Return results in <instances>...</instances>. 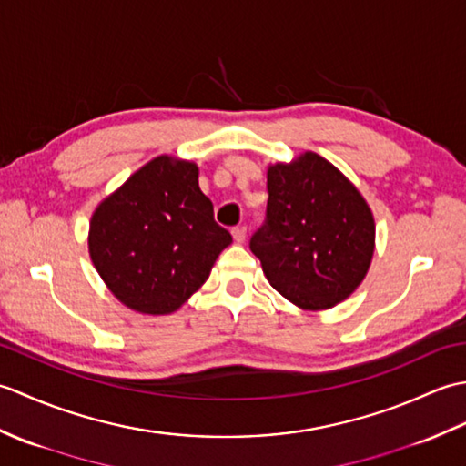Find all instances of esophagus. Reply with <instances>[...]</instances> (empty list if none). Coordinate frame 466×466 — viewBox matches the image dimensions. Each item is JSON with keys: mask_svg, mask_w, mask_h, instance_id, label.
Returning <instances> with one entry per match:
<instances>
[{"mask_svg": "<svg viewBox=\"0 0 466 466\" xmlns=\"http://www.w3.org/2000/svg\"><path fill=\"white\" fill-rule=\"evenodd\" d=\"M232 236H234V242H236V244H244V240H246V228H244V226L234 228Z\"/></svg>", "mask_w": 466, "mask_h": 466, "instance_id": "34e87169", "label": "esophagus"}]
</instances>
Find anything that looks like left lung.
Here are the masks:
<instances>
[{"mask_svg":"<svg viewBox=\"0 0 466 466\" xmlns=\"http://www.w3.org/2000/svg\"><path fill=\"white\" fill-rule=\"evenodd\" d=\"M266 187V224L250 240L266 279L302 310L349 299L370 268L376 238L359 187L314 152L270 164Z\"/></svg>","mask_w":466,"mask_h":466,"instance_id":"obj_1","label":"left lung"}]
</instances>
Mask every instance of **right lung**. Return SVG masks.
<instances>
[{"instance_id":"right-lung-1","label":"right lung","mask_w":466,"mask_h":466,"mask_svg":"<svg viewBox=\"0 0 466 466\" xmlns=\"http://www.w3.org/2000/svg\"><path fill=\"white\" fill-rule=\"evenodd\" d=\"M198 166L157 156L97 204L87 250L127 309L164 316L200 289L232 236L214 220Z\"/></svg>"}]
</instances>
